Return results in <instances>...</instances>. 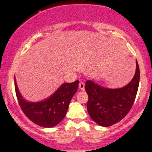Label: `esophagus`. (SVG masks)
<instances>
[{"instance_id": "34e87169", "label": "esophagus", "mask_w": 152, "mask_h": 152, "mask_svg": "<svg viewBox=\"0 0 152 152\" xmlns=\"http://www.w3.org/2000/svg\"><path fill=\"white\" fill-rule=\"evenodd\" d=\"M84 83L83 82H80V84H79V88H80V90L82 91H84Z\"/></svg>"}]
</instances>
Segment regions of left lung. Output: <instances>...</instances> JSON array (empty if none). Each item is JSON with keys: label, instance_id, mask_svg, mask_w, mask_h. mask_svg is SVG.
<instances>
[{"label": "left lung", "instance_id": "obj_1", "mask_svg": "<svg viewBox=\"0 0 152 152\" xmlns=\"http://www.w3.org/2000/svg\"><path fill=\"white\" fill-rule=\"evenodd\" d=\"M134 77L126 86L109 88L92 80H87L85 90L88 95L87 111L94 122L99 126H110L120 122L132 109L138 92L140 69L137 60Z\"/></svg>", "mask_w": 152, "mask_h": 152}]
</instances>
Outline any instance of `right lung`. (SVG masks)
<instances>
[{"instance_id": "obj_1", "label": "right lung", "mask_w": 152, "mask_h": 152, "mask_svg": "<svg viewBox=\"0 0 152 152\" xmlns=\"http://www.w3.org/2000/svg\"><path fill=\"white\" fill-rule=\"evenodd\" d=\"M79 82L77 80L64 83L48 98L39 102H30L20 94L14 76L16 97L23 112L31 121L45 128L55 126L65 118L72 97L77 90Z\"/></svg>"}]
</instances>
